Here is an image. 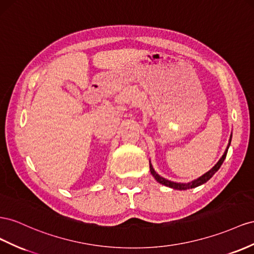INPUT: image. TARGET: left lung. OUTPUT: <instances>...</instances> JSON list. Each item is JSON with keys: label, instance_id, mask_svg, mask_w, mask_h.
Wrapping results in <instances>:
<instances>
[{"label": "left lung", "instance_id": "8db88e82", "mask_svg": "<svg viewBox=\"0 0 254 254\" xmlns=\"http://www.w3.org/2000/svg\"><path fill=\"white\" fill-rule=\"evenodd\" d=\"M231 141H232V133H231V136H230L228 146H227V148H225V152H224V154L222 155L221 158L219 159V161L215 164L214 167H212V168L208 171V172H206L205 174H203L202 176L197 177V178H195V180L191 181V182H189V183H175V182H171V181L167 180V178H164V177L160 176L158 173L156 172V171H155L154 168H153V166H152V163H150V161H149V170H150V173H152V175L154 176L155 180H156L157 182H158L159 184L164 185V186L170 187V188H172V189H176V190H187V189H192V188L201 186V185H203V184L206 183L207 181H209L210 178L212 177V175H214L219 169H220L221 164L223 163V161H224V159H225V157H227L228 149H229V147H230V145H231Z\"/></svg>", "mask_w": 254, "mask_h": 254}]
</instances>
